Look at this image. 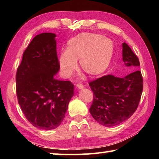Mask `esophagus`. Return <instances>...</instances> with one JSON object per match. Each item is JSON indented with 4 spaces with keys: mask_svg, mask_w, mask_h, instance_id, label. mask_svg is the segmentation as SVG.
Masks as SVG:
<instances>
[{
    "mask_svg": "<svg viewBox=\"0 0 159 159\" xmlns=\"http://www.w3.org/2000/svg\"><path fill=\"white\" fill-rule=\"evenodd\" d=\"M83 87H84V86H83L81 83H78V84H76V88H79V89H82Z\"/></svg>",
    "mask_w": 159,
    "mask_h": 159,
    "instance_id": "1",
    "label": "esophagus"
}]
</instances>
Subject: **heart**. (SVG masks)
Instances as JSON below:
<instances>
[{
    "mask_svg": "<svg viewBox=\"0 0 159 159\" xmlns=\"http://www.w3.org/2000/svg\"><path fill=\"white\" fill-rule=\"evenodd\" d=\"M111 39L97 34H80L67 42L66 50L59 57L63 74L70 76L77 69L80 60L81 69L90 76H97L108 69L114 55Z\"/></svg>",
    "mask_w": 159,
    "mask_h": 159,
    "instance_id": "obj_1",
    "label": "heart"
}]
</instances>
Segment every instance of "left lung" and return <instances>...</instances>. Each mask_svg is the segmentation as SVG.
Instances as JSON below:
<instances>
[{
    "mask_svg": "<svg viewBox=\"0 0 159 159\" xmlns=\"http://www.w3.org/2000/svg\"><path fill=\"white\" fill-rule=\"evenodd\" d=\"M122 46L125 65L139 66L138 57L128 45L123 43ZM89 85L93 92L91 115L101 125L111 127L127 120L136 111L143 90V79L140 71L124 78L109 74L92 80Z\"/></svg>",
    "mask_w": 159,
    "mask_h": 159,
    "instance_id": "obj_1",
    "label": "left lung"
}]
</instances>
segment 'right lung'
Returning a JSON list of instances; mask_svg holds the SVG:
<instances>
[{"mask_svg":"<svg viewBox=\"0 0 159 159\" xmlns=\"http://www.w3.org/2000/svg\"><path fill=\"white\" fill-rule=\"evenodd\" d=\"M55 34L43 33L35 36L23 53L16 74L18 103L28 121L42 130H52L65 116L74 85L59 80L60 69Z\"/></svg>","mask_w":159,"mask_h":159,"instance_id":"obj_1","label":"right lung"}]
</instances>
